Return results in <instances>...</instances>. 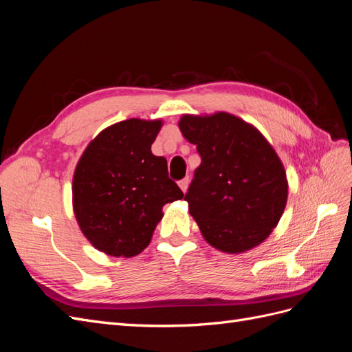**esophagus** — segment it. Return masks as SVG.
<instances>
[{
	"instance_id": "obj_1",
	"label": "esophagus",
	"mask_w": 352,
	"mask_h": 352,
	"mask_svg": "<svg viewBox=\"0 0 352 352\" xmlns=\"http://www.w3.org/2000/svg\"><path fill=\"white\" fill-rule=\"evenodd\" d=\"M188 186H189V177H185L182 180H179V188L182 189V192H186Z\"/></svg>"
}]
</instances>
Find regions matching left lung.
Segmentation results:
<instances>
[{
  "instance_id": "1",
  "label": "left lung",
  "mask_w": 352,
  "mask_h": 352,
  "mask_svg": "<svg viewBox=\"0 0 352 352\" xmlns=\"http://www.w3.org/2000/svg\"><path fill=\"white\" fill-rule=\"evenodd\" d=\"M177 124L201 155L185 201L202 238L228 254L263 243L287 201L286 172L272 144L226 111L182 114Z\"/></svg>"
}]
</instances>
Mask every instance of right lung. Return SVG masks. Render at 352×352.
Instances as JSON below:
<instances>
[{
  "label": "right lung",
  "instance_id": "add662e5",
  "mask_svg": "<svg viewBox=\"0 0 352 352\" xmlns=\"http://www.w3.org/2000/svg\"><path fill=\"white\" fill-rule=\"evenodd\" d=\"M163 120L127 119L105 127L85 148L73 173L78 225L94 248L131 258L151 242L167 202L184 198L167 160L151 153Z\"/></svg>",
  "mask_w": 352,
  "mask_h": 352
}]
</instances>
